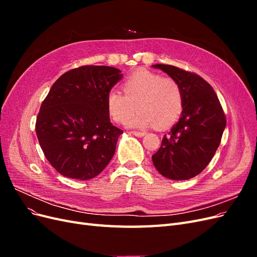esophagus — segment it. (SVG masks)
Instances as JSON below:
<instances>
[{"mask_svg":"<svg viewBox=\"0 0 257 257\" xmlns=\"http://www.w3.org/2000/svg\"><path fill=\"white\" fill-rule=\"evenodd\" d=\"M132 134L137 136V137H143L146 135V132H138V131H133L132 132Z\"/></svg>","mask_w":257,"mask_h":257,"instance_id":"esophagus-1","label":"esophagus"}]
</instances>
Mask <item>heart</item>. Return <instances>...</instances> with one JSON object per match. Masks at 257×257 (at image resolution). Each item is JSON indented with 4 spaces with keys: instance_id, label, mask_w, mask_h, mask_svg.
I'll list each match as a JSON object with an SVG mask.
<instances>
[{
    "instance_id": "1",
    "label": "heart",
    "mask_w": 257,
    "mask_h": 257,
    "mask_svg": "<svg viewBox=\"0 0 257 257\" xmlns=\"http://www.w3.org/2000/svg\"><path fill=\"white\" fill-rule=\"evenodd\" d=\"M122 90L124 94L116 90L108 92L107 109L114 121L122 123L137 106L140 111L125 122L130 127H166L182 112V89L172 77L141 69L123 82Z\"/></svg>"
}]
</instances>
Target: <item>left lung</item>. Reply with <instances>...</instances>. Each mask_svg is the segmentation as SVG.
Returning a JSON list of instances; mask_svg holds the SVG:
<instances>
[{"instance_id":"1","label":"left lung","mask_w":257,"mask_h":257,"mask_svg":"<svg viewBox=\"0 0 257 257\" xmlns=\"http://www.w3.org/2000/svg\"><path fill=\"white\" fill-rule=\"evenodd\" d=\"M180 84L183 109L152 155L158 172L172 180H188L207 167L220 146L226 119L214 90L200 76L173 65L155 64Z\"/></svg>"}]
</instances>
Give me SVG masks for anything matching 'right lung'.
<instances>
[{"label": "right lung", "instance_id": "1", "mask_svg": "<svg viewBox=\"0 0 257 257\" xmlns=\"http://www.w3.org/2000/svg\"><path fill=\"white\" fill-rule=\"evenodd\" d=\"M122 78L118 68L85 65L52 84L35 130L46 159L62 176L89 180L112 159L123 132L111 124L106 97Z\"/></svg>", "mask_w": 257, "mask_h": 257}]
</instances>
